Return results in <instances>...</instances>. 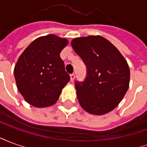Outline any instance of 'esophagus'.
<instances>
[{
  "mask_svg": "<svg viewBox=\"0 0 147 147\" xmlns=\"http://www.w3.org/2000/svg\"><path fill=\"white\" fill-rule=\"evenodd\" d=\"M70 77H71V81L72 82V81H74V80H75V78H76V75H75L74 73L71 74Z\"/></svg>",
  "mask_w": 147,
  "mask_h": 147,
  "instance_id": "esophagus-1",
  "label": "esophagus"
}]
</instances>
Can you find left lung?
Segmentation results:
<instances>
[{
    "mask_svg": "<svg viewBox=\"0 0 147 147\" xmlns=\"http://www.w3.org/2000/svg\"><path fill=\"white\" fill-rule=\"evenodd\" d=\"M71 44L86 67V79L75 83L81 107L94 115L110 112L121 102L129 86L126 60L100 35L76 38Z\"/></svg>",
    "mask_w": 147,
    "mask_h": 147,
    "instance_id": "8db88e82",
    "label": "left lung"
}]
</instances>
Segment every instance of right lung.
I'll list each match as a JSON object with an SVG mask.
<instances>
[{
    "instance_id": "add662e5",
    "label": "right lung",
    "mask_w": 147,
    "mask_h": 147,
    "mask_svg": "<svg viewBox=\"0 0 147 147\" xmlns=\"http://www.w3.org/2000/svg\"><path fill=\"white\" fill-rule=\"evenodd\" d=\"M55 34L40 37L20 55L14 68L17 88L26 102L42 108L55 104L70 80L60 57L67 45Z\"/></svg>"
}]
</instances>
